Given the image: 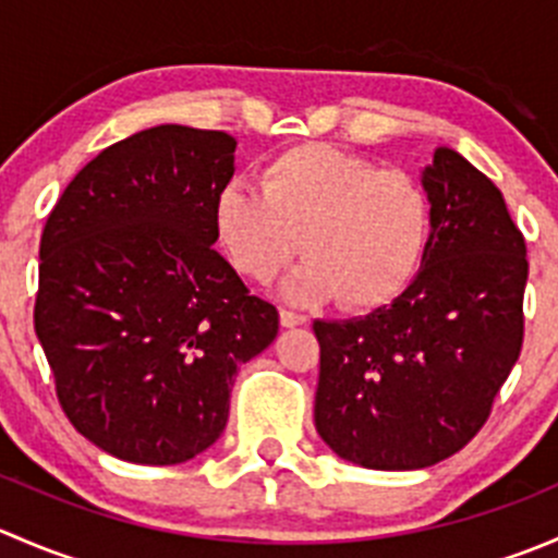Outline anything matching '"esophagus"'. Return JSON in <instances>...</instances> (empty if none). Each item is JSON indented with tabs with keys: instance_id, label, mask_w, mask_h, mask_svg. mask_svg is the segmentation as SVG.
<instances>
[{
	"instance_id": "1",
	"label": "esophagus",
	"mask_w": 558,
	"mask_h": 558,
	"mask_svg": "<svg viewBox=\"0 0 558 558\" xmlns=\"http://www.w3.org/2000/svg\"><path fill=\"white\" fill-rule=\"evenodd\" d=\"M280 324H283L286 329H294V326L305 324V315H300L294 311H280Z\"/></svg>"
}]
</instances>
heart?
I'll return each instance as SVG.
<instances>
[{
	"label": "heart",
	"mask_w": 558,
	"mask_h": 558,
	"mask_svg": "<svg viewBox=\"0 0 558 558\" xmlns=\"http://www.w3.org/2000/svg\"><path fill=\"white\" fill-rule=\"evenodd\" d=\"M218 243L234 267L269 283L291 258L283 294L313 305L337 296L373 311L402 294L432 238V202L410 172L380 170L364 156L302 143L269 156L262 189L229 180L213 207Z\"/></svg>",
	"instance_id": "heart-1"
}]
</instances>
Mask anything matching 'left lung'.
<instances>
[{
    "label": "left lung",
    "mask_w": 558,
    "mask_h": 558,
    "mask_svg": "<svg viewBox=\"0 0 558 558\" xmlns=\"http://www.w3.org/2000/svg\"><path fill=\"white\" fill-rule=\"evenodd\" d=\"M432 238L388 307L313 320L315 429L367 470H421L481 432L523 342L526 243L492 180L451 148L421 172Z\"/></svg>",
    "instance_id": "left-lung-1"
}]
</instances>
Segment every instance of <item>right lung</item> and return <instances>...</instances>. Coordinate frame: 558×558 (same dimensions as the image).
Masks as SVG:
<instances>
[{"label": "right lung", "mask_w": 558, "mask_h": 558, "mask_svg": "<svg viewBox=\"0 0 558 558\" xmlns=\"http://www.w3.org/2000/svg\"><path fill=\"white\" fill-rule=\"evenodd\" d=\"M238 140L145 129L72 178L39 240L35 331L66 418L134 464L207 451L229 418L234 375L278 335L213 247V207Z\"/></svg>", "instance_id": "right-lung-1"}]
</instances>
